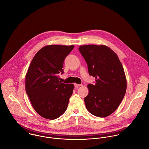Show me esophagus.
I'll list each match as a JSON object with an SVG mask.
<instances>
[{
	"label": "esophagus",
	"mask_w": 149,
	"mask_h": 149,
	"mask_svg": "<svg viewBox=\"0 0 149 149\" xmlns=\"http://www.w3.org/2000/svg\"><path fill=\"white\" fill-rule=\"evenodd\" d=\"M81 86V84H74V86H75V88H79V86Z\"/></svg>",
	"instance_id": "34e87169"
}]
</instances>
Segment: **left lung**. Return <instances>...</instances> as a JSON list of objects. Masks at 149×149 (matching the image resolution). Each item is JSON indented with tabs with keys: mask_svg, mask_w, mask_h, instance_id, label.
I'll list each match as a JSON object with an SVG mask.
<instances>
[{
	"mask_svg": "<svg viewBox=\"0 0 149 149\" xmlns=\"http://www.w3.org/2000/svg\"><path fill=\"white\" fill-rule=\"evenodd\" d=\"M79 49L87 64L89 75L96 79L95 85L87 86L86 108L96 116H108L118 108L126 92L122 64L117 54L106 45H82Z\"/></svg>",
	"mask_w": 149,
	"mask_h": 149,
	"instance_id": "8db88e82",
	"label": "left lung"
}]
</instances>
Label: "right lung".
I'll use <instances>...</instances> for the list:
<instances>
[{
	"label": "right lung",
	"mask_w": 149,
	"mask_h": 149,
	"mask_svg": "<svg viewBox=\"0 0 149 149\" xmlns=\"http://www.w3.org/2000/svg\"><path fill=\"white\" fill-rule=\"evenodd\" d=\"M73 45H47L34 56L25 77L26 92L35 111L43 118L53 120L61 116L68 107L74 84L59 81L64 73L66 57Z\"/></svg>",
	"instance_id": "right-lung-1"
}]
</instances>
